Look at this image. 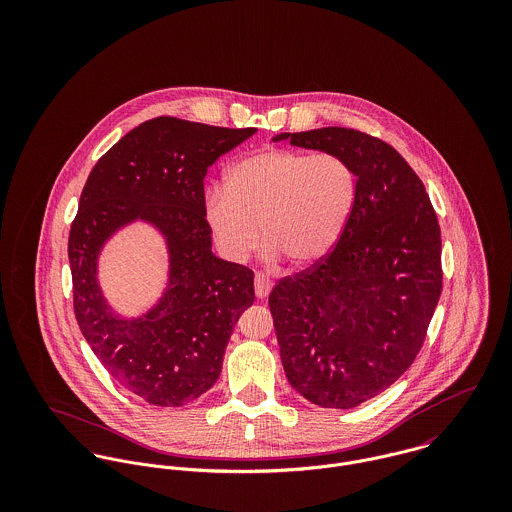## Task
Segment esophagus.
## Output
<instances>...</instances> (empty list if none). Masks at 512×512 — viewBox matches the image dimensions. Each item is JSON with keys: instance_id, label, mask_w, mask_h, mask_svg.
<instances>
[{"instance_id": "esophagus-1", "label": "esophagus", "mask_w": 512, "mask_h": 512, "mask_svg": "<svg viewBox=\"0 0 512 512\" xmlns=\"http://www.w3.org/2000/svg\"><path fill=\"white\" fill-rule=\"evenodd\" d=\"M272 282H270V278L266 276V274H256V278H254V292H256V297L258 299H266L270 292H272Z\"/></svg>"}]
</instances>
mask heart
Listing matches in <instances>:
<instances>
[{
  "label": "heart",
  "instance_id": "heart-1",
  "mask_svg": "<svg viewBox=\"0 0 512 512\" xmlns=\"http://www.w3.org/2000/svg\"><path fill=\"white\" fill-rule=\"evenodd\" d=\"M359 195L353 165L339 153L264 149L226 169L205 199V222L230 262H246L262 240L268 256L305 270L341 242Z\"/></svg>",
  "mask_w": 512,
  "mask_h": 512
}]
</instances>
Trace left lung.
I'll return each mask as SVG.
<instances>
[{"mask_svg":"<svg viewBox=\"0 0 512 512\" xmlns=\"http://www.w3.org/2000/svg\"><path fill=\"white\" fill-rule=\"evenodd\" d=\"M343 155L359 179L351 222L317 266L270 293L282 365L321 408L351 410L414 363L441 293V232L424 183L386 142L349 128L274 138Z\"/></svg>","mask_w":512,"mask_h":512,"instance_id":"left-lung-1","label":"left lung"}]
</instances>
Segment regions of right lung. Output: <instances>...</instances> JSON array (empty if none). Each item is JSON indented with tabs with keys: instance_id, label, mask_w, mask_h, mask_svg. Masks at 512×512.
<instances>
[{
	"instance_id": "add662e5",
	"label": "right lung",
	"mask_w": 512,
	"mask_h": 512,
	"mask_svg": "<svg viewBox=\"0 0 512 512\" xmlns=\"http://www.w3.org/2000/svg\"><path fill=\"white\" fill-rule=\"evenodd\" d=\"M254 134L159 116L110 147L82 189L69 236L74 315L110 376L149 404L177 408L213 388L232 329L254 303V272L213 254L203 189L220 155ZM138 219L164 238L170 270L160 299L124 318L103 295L97 262Z\"/></svg>"
}]
</instances>
